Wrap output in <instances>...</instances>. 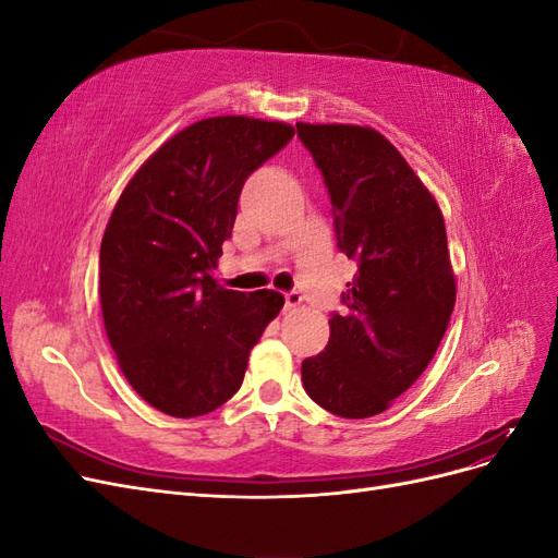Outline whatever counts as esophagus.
Wrapping results in <instances>:
<instances>
[{
    "label": "esophagus",
    "instance_id": "1",
    "mask_svg": "<svg viewBox=\"0 0 558 558\" xmlns=\"http://www.w3.org/2000/svg\"><path fill=\"white\" fill-rule=\"evenodd\" d=\"M283 302H286V310H295V307H300L302 305V295L298 293V291H291V293H286V298H283Z\"/></svg>",
    "mask_w": 558,
    "mask_h": 558
}]
</instances>
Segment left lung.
<instances>
[{"mask_svg": "<svg viewBox=\"0 0 558 558\" xmlns=\"http://www.w3.org/2000/svg\"><path fill=\"white\" fill-rule=\"evenodd\" d=\"M330 195L337 246L359 272L332 314L326 351L302 361V384L320 408L381 414L440 347L456 302L440 207L381 132L298 123Z\"/></svg>", "mask_w": 558, "mask_h": 558, "instance_id": "obj_1", "label": "left lung"}]
</instances>
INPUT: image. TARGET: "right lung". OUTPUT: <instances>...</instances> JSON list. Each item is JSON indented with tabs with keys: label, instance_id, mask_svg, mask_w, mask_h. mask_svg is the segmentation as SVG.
Segmentation results:
<instances>
[{
	"label": "right lung",
	"instance_id": "1",
	"mask_svg": "<svg viewBox=\"0 0 558 558\" xmlns=\"http://www.w3.org/2000/svg\"><path fill=\"white\" fill-rule=\"evenodd\" d=\"M293 134L260 118H205L167 140L118 197L99 248V300L116 361L150 408L191 418L240 391L283 295L228 291L214 269L244 181Z\"/></svg>",
	"mask_w": 558,
	"mask_h": 558
}]
</instances>
